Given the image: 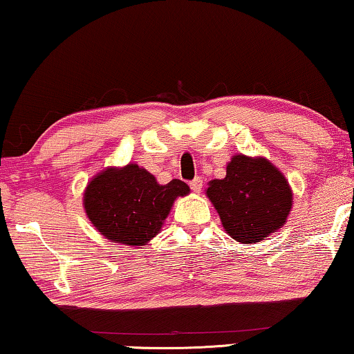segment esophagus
<instances>
[{"label":"esophagus","instance_id":"esophagus-1","mask_svg":"<svg viewBox=\"0 0 354 354\" xmlns=\"http://www.w3.org/2000/svg\"><path fill=\"white\" fill-rule=\"evenodd\" d=\"M190 188L195 193H200L201 192V188H203V180L200 177H195L193 178V180L190 182Z\"/></svg>","mask_w":354,"mask_h":354}]
</instances>
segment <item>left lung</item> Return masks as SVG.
<instances>
[{
	"instance_id": "obj_1",
	"label": "left lung",
	"mask_w": 354,
	"mask_h": 354,
	"mask_svg": "<svg viewBox=\"0 0 354 354\" xmlns=\"http://www.w3.org/2000/svg\"><path fill=\"white\" fill-rule=\"evenodd\" d=\"M206 195L227 234L241 243H258L285 224L292 190L283 174L264 158L236 154L227 176L209 182Z\"/></svg>"
}]
</instances>
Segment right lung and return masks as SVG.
Wrapping results in <instances>:
<instances>
[{"mask_svg": "<svg viewBox=\"0 0 354 354\" xmlns=\"http://www.w3.org/2000/svg\"><path fill=\"white\" fill-rule=\"evenodd\" d=\"M188 192L178 178L159 185L148 171L129 164L98 174L86 187L84 205L101 235L114 243L142 246L161 230L174 200Z\"/></svg>", "mask_w": 354, "mask_h": 354, "instance_id": "right-lung-1", "label": "right lung"}]
</instances>
